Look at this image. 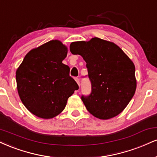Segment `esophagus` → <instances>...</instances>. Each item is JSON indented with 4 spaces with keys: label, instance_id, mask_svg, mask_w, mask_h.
Segmentation results:
<instances>
[{
    "label": "esophagus",
    "instance_id": "34e87169",
    "mask_svg": "<svg viewBox=\"0 0 157 157\" xmlns=\"http://www.w3.org/2000/svg\"><path fill=\"white\" fill-rule=\"evenodd\" d=\"M75 81H76V82H77V83L78 84V86H80V80H79V78H77V77H75Z\"/></svg>",
    "mask_w": 157,
    "mask_h": 157
}]
</instances>
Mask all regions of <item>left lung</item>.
Here are the masks:
<instances>
[{
	"label": "left lung",
	"instance_id": "1",
	"mask_svg": "<svg viewBox=\"0 0 157 157\" xmlns=\"http://www.w3.org/2000/svg\"><path fill=\"white\" fill-rule=\"evenodd\" d=\"M70 51L80 55L86 62L91 93L81 99L88 112L102 120L120 114L132 99L137 87L131 59L118 45L97 37L72 42Z\"/></svg>",
	"mask_w": 157,
	"mask_h": 157
}]
</instances>
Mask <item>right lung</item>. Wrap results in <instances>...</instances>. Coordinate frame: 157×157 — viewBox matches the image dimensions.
I'll return each instance as SVG.
<instances>
[{
	"label": "right lung",
	"instance_id": "add662e5",
	"mask_svg": "<svg viewBox=\"0 0 157 157\" xmlns=\"http://www.w3.org/2000/svg\"><path fill=\"white\" fill-rule=\"evenodd\" d=\"M67 52L61 41H50L28 52L17 69L20 99L37 117L49 119L58 116L79 88L69 76V67L62 63Z\"/></svg>",
	"mask_w": 157,
	"mask_h": 157
}]
</instances>
